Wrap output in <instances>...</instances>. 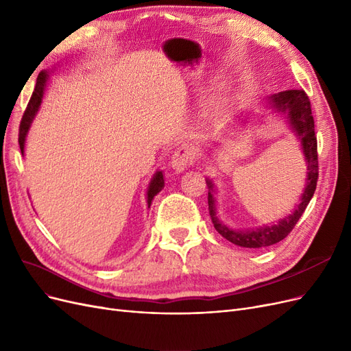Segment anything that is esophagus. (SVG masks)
I'll return each instance as SVG.
<instances>
[{"label":"esophagus","instance_id":"1","mask_svg":"<svg viewBox=\"0 0 351 351\" xmlns=\"http://www.w3.org/2000/svg\"><path fill=\"white\" fill-rule=\"evenodd\" d=\"M195 162V152L189 147H180L171 156V165L177 173L187 170Z\"/></svg>","mask_w":351,"mask_h":351}]
</instances>
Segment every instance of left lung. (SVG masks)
Instances as JSON below:
<instances>
[{"label": "left lung", "mask_w": 351, "mask_h": 351, "mask_svg": "<svg viewBox=\"0 0 351 351\" xmlns=\"http://www.w3.org/2000/svg\"><path fill=\"white\" fill-rule=\"evenodd\" d=\"M271 107L276 110L283 112L287 114L289 123L296 132L302 142V149L305 154V160L308 164V177H306V187L304 195H302L300 203L292 215L286 216L285 219L277 222V225L271 226H263L257 229H250V231H237L231 229L219 222L216 217V208H215V197L212 191H209V213L212 217L213 226L217 232L223 238H226L229 243H232L239 247L245 248H264L273 245L276 243H280L298 223L299 217L305 212L308 203L311 202L313 193L317 189L318 181V145H317V135H315V122H313L312 108L308 94L304 90H286L277 94H273L269 99ZM209 189L213 190V184L208 181Z\"/></svg>", "instance_id": "left-lung-1"}]
</instances>
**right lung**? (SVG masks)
<instances>
[{
  "label": "right lung",
  "instance_id": "obj_1",
  "mask_svg": "<svg viewBox=\"0 0 351 351\" xmlns=\"http://www.w3.org/2000/svg\"><path fill=\"white\" fill-rule=\"evenodd\" d=\"M46 80H47L46 72H40L38 80H36V87H34V91L32 94V99H30V101L27 104V108L24 110V114L21 117V123H20V129H19V145H20L21 154H24V141H26V134H27V130L30 128L32 120H33L34 114L38 113V108L42 103ZM162 189H164V177H162V173L158 171L151 180V184L148 187V208L151 206L152 199L156 196V193H160Z\"/></svg>",
  "mask_w": 351,
  "mask_h": 351
}]
</instances>
